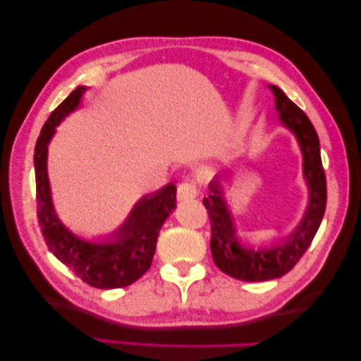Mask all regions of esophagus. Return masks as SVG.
I'll list each match as a JSON object with an SVG mask.
<instances>
[{
  "label": "esophagus",
  "instance_id": "34e87169",
  "mask_svg": "<svg viewBox=\"0 0 361 361\" xmlns=\"http://www.w3.org/2000/svg\"><path fill=\"white\" fill-rule=\"evenodd\" d=\"M198 195V187L195 180H184L177 187V200L179 202H185V200H192Z\"/></svg>",
  "mask_w": 361,
  "mask_h": 361
}]
</instances>
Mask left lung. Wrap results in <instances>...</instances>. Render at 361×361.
Returning a JSON list of instances; mask_svg holds the SVG:
<instances>
[{
	"instance_id": "8db88e82",
	"label": "left lung",
	"mask_w": 361,
	"mask_h": 361,
	"mask_svg": "<svg viewBox=\"0 0 361 361\" xmlns=\"http://www.w3.org/2000/svg\"><path fill=\"white\" fill-rule=\"evenodd\" d=\"M270 87L283 125L296 134L302 149L304 176L310 188V203L300 226L283 241V245H276L271 250L251 251L238 245L221 188L217 184L211 185V193L203 200V204L211 221L212 261L224 274L241 281H267L288 274L310 246L326 208V176L315 128L309 116L279 86Z\"/></svg>"
}]
</instances>
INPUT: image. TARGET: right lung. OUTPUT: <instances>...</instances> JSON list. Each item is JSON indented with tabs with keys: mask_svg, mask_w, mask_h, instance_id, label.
<instances>
[{
	"mask_svg": "<svg viewBox=\"0 0 361 361\" xmlns=\"http://www.w3.org/2000/svg\"><path fill=\"white\" fill-rule=\"evenodd\" d=\"M85 92V86H78L70 92L47 118L35 145L38 224L49 251L82 281L100 289L123 288L133 285L150 269L159 228L176 208L177 190L176 185L169 184L158 193L142 198L125 226L114 233V241L107 245L87 243L76 238L62 226L51 202L46 171L47 144L59 123L78 107Z\"/></svg>",
	"mask_w": 361,
	"mask_h": 361,
	"instance_id": "1",
	"label": "right lung"
}]
</instances>
